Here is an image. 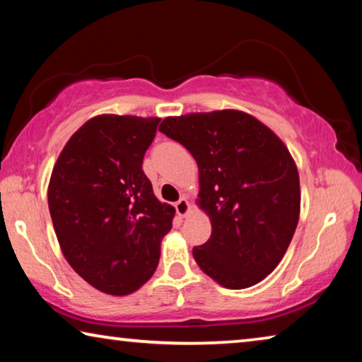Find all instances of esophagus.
Here are the masks:
<instances>
[{"label":"esophagus","mask_w":362,"mask_h":362,"mask_svg":"<svg viewBox=\"0 0 362 362\" xmlns=\"http://www.w3.org/2000/svg\"><path fill=\"white\" fill-rule=\"evenodd\" d=\"M190 209H192V204L185 197H182L179 202L175 203V211L179 216H187L188 212H190Z\"/></svg>","instance_id":"34e87169"}]
</instances>
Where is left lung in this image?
Segmentation results:
<instances>
[{
    "label": "left lung",
    "mask_w": 362,
    "mask_h": 362,
    "mask_svg": "<svg viewBox=\"0 0 362 362\" xmlns=\"http://www.w3.org/2000/svg\"><path fill=\"white\" fill-rule=\"evenodd\" d=\"M159 132L198 164L212 232L193 248L194 261L226 288L261 282L282 261L300 217V177L282 140L233 109L165 117Z\"/></svg>",
    "instance_id": "8db88e82"
}]
</instances>
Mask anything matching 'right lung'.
<instances>
[{
	"instance_id": "add662e5",
	"label": "right lung",
	"mask_w": 362,
	"mask_h": 362,
	"mask_svg": "<svg viewBox=\"0 0 362 362\" xmlns=\"http://www.w3.org/2000/svg\"><path fill=\"white\" fill-rule=\"evenodd\" d=\"M158 117L96 116L67 141L51 174L48 206L62 255L107 295H129L154 274L175 209L141 169Z\"/></svg>"
}]
</instances>
